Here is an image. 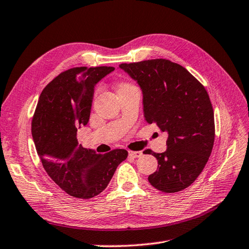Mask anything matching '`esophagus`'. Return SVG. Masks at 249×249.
<instances>
[{
    "instance_id": "obj_1",
    "label": "esophagus",
    "mask_w": 249,
    "mask_h": 249,
    "mask_svg": "<svg viewBox=\"0 0 249 249\" xmlns=\"http://www.w3.org/2000/svg\"><path fill=\"white\" fill-rule=\"evenodd\" d=\"M128 154H129L130 157H132V158H139V157H141V156H142V152H138V151L137 152L129 151Z\"/></svg>"
}]
</instances>
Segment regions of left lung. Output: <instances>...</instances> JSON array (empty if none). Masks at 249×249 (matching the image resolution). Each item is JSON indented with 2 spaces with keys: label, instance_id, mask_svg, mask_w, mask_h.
I'll use <instances>...</instances> for the list:
<instances>
[{
  "label": "left lung",
  "instance_id": "8db88e82",
  "mask_svg": "<svg viewBox=\"0 0 249 249\" xmlns=\"http://www.w3.org/2000/svg\"><path fill=\"white\" fill-rule=\"evenodd\" d=\"M142 91L144 118L167 134L166 151L154 153V188L175 193L191 186L204 170L214 143V113L205 87L178 63L151 59L119 67Z\"/></svg>",
  "mask_w": 249,
  "mask_h": 249
}]
</instances>
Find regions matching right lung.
<instances>
[{"instance_id": "obj_1", "label": "right lung", "mask_w": 249, "mask_h": 249, "mask_svg": "<svg viewBox=\"0 0 249 249\" xmlns=\"http://www.w3.org/2000/svg\"><path fill=\"white\" fill-rule=\"evenodd\" d=\"M113 70L79 67L62 72L43 89L34 114L32 135L44 170L74 197L103 192L128 155L125 149L96 154L76 139L77 129L89 122L96 84Z\"/></svg>"}]
</instances>
